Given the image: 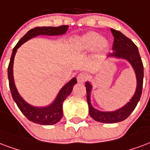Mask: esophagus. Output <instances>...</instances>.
I'll list each match as a JSON object with an SVG mask.
<instances>
[{"label":"esophagus","mask_w":150,"mask_h":150,"mask_svg":"<svg viewBox=\"0 0 150 150\" xmlns=\"http://www.w3.org/2000/svg\"><path fill=\"white\" fill-rule=\"evenodd\" d=\"M88 78V75L85 73H81V74H78L77 76V81L79 83H83L86 81Z\"/></svg>","instance_id":"34e87169"}]
</instances>
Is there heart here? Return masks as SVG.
<instances>
[{
	"label": "heart",
	"mask_w": 150,
	"mask_h": 150,
	"mask_svg": "<svg viewBox=\"0 0 150 150\" xmlns=\"http://www.w3.org/2000/svg\"><path fill=\"white\" fill-rule=\"evenodd\" d=\"M109 45V40L101 38L98 33L88 32L75 40L74 50L80 53L89 52L93 50L97 53H102L108 50Z\"/></svg>",
	"instance_id": "b5f03b06"
}]
</instances>
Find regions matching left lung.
I'll list each match as a JSON object with an SVG mask.
<instances>
[{
	"instance_id": "obj_1",
	"label": "left lung",
	"mask_w": 150,
	"mask_h": 150,
	"mask_svg": "<svg viewBox=\"0 0 150 150\" xmlns=\"http://www.w3.org/2000/svg\"><path fill=\"white\" fill-rule=\"evenodd\" d=\"M111 33L114 38L112 45V52L107 55V58L113 57L117 59L126 60L133 69L137 79V87L134 94L129 101L124 106L114 110V111H100L92 105L91 91L93 86L89 81H86V93H87V102L88 105V112L92 118L101 123H117L125 120L130 115L137 105L139 101L143 86V77H144V67L140 57L139 51L135 44L125 37L120 31L111 29Z\"/></svg>"
}]
</instances>
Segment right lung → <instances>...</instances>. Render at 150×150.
<instances>
[{
    "label": "right lung",
    "mask_w": 150,
    "mask_h": 150,
    "mask_svg": "<svg viewBox=\"0 0 150 150\" xmlns=\"http://www.w3.org/2000/svg\"><path fill=\"white\" fill-rule=\"evenodd\" d=\"M68 29H69L68 25H62L58 27H37L34 29H32L29 32H27V33L18 41V43L13 50L10 62L8 68V77L11 94L20 110L25 116L27 119H29L32 122L42 125H52L57 123L63 116V110H62L63 102L68 96L72 93L73 87L74 85H76L77 81L76 77L72 78L60 89L54 100L49 105L44 107H37L32 105L24 100L22 97L20 95L14 82L13 62L17 49L21 46L27 40H30L33 38L38 37L40 35L60 36L64 34Z\"/></svg>",
    "instance_id": "1"
}]
</instances>
